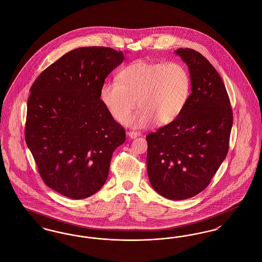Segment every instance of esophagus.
Masks as SVG:
<instances>
[{
	"mask_svg": "<svg viewBox=\"0 0 262 262\" xmlns=\"http://www.w3.org/2000/svg\"><path fill=\"white\" fill-rule=\"evenodd\" d=\"M127 136H128L129 138L134 139V138H137V137H139V136H140V133H138V132H128V133H127Z\"/></svg>",
	"mask_w": 262,
	"mask_h": 262,
	"instance_id": "1",
	"label": "esophagus"
}]
</instances>
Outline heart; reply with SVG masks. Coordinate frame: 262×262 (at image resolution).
I'll use <instances>...</instances> for the list:
<instances>
[{
    "label": "heart",
    "mask_w": 262,
    "mask_h": 262,
    "mask_svg": "<svg viewBox=\"0 0 262 262\" xmlns=\"http://www.w3.org/2000/svg\"><path fill=\"white\" fill-rule=\"evenodd\" d=\"M191 80L187 67L179 62L139 60L123 68L117 81H105L100 98L118 122L136 105L140 110L125 120L130 127H146L154 122L167 125L184 111L190 94Z\"/></svg>",
    "instance_id": "obj_1"
}]
</instances>
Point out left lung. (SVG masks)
Masks as SVG:
<instances>
[{
	"mask_svg": "<svg viewBox=\"0 0 262 262\" xmlns=\"http://www.w3.org/2000/svg\"><path fill=\"white\" fill-rule=\"evenodd\" d=\"M187 63L191 93L173 123L146 140L152 187L172 200L190 199L207 187L224 161L233 112L224 82L209 61L189 48L174 51Z\"/></svg>",
	"mask_w": 262,
	"mask_h": 262,
	"instance_id": "8db88e82",
	"label": "left lung"
}]
</instances>
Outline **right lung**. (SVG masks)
<instances>
[{"mask_svg": "<svg viewBox=\"0 0 262 262\" xmlns=\"http://www.w3.org/2000/svg\"><path fill=\"white\" fill-rule=\"evenodd\" d=\"M124 61L107 47L70 51L43 71L27 100L25 141L44 183L82 200L105 184L113 152L125 140L100 99L106 77Z\"/></svg>", "mask_w": 262, "mask_h": 262, "instance_id": "add662e5", "label": "right lung"}]
</instances>
